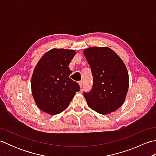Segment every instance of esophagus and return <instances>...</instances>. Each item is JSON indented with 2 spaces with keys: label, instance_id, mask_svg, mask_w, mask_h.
Masks as SVG:
<instances>
[{
  "label": "esophagus",
  "instance_id": "34e87169",
  "mask_svg": "<svg viewBox=\"0 0 156 156\" xmlns=\"http://www.w3.org/2000/svg\"><path fill=\"white\" fill-rule=\"evenodd\" d=\"M78 84H79V85H80V88L82 89V82H79Z\"/></svg>",
  "mask_w": 156,
  "mask_h": 156
}]
</instances>
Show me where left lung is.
<instances>
[{
	"label": "left lung",
	"mask_w": 156,
	"mask_h": 156,
	"mask_svg": "<svg viewBox=\"0 0 156 156\" xmlns=\"http://www.w3.org/2000/svg\"><path fill=\"white\" fill-rule=\"evenodd\" d=\"M84 55L93 76L92 90L84 93L88 106L102 115L117 111L125 102L129 85L123 61L108 47L88 48Z\"/></svg>",
	"instance_id": "obj_1"
}]
</instances>
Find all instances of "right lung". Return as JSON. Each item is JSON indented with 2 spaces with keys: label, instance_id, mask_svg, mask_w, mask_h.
Wrapping results in <instances>:
<instances>
[{
  "label": "right lung",
  "instance_id": "right-lung-1",
  "mask_svg": "<svg viewBox=\"0 0 156 156\" xmlns=\"http://www.w3.org/2000/svg\"><path fill=\"white\" fill-rule=\"evenodd\" d=\"M76 54L74 49L54 48L42 56L31 76L32 95L38 108L51 115L66 110L76 92L80 90L69 78L68 66Z\"/></svg>",
  "mask_w": 156,
  "mask_h": 156
}]
</instances>
